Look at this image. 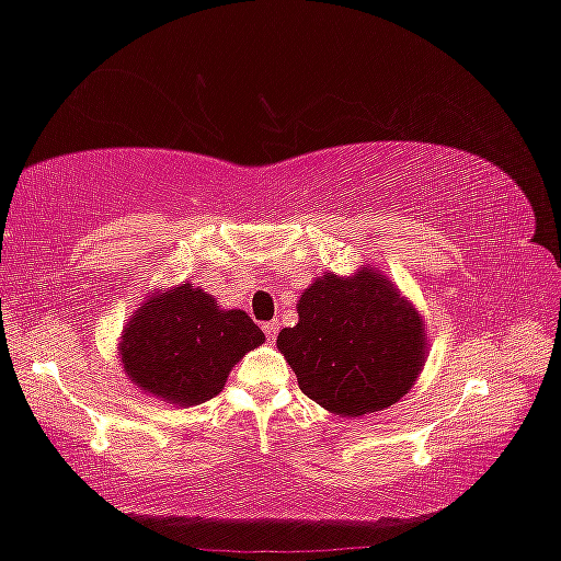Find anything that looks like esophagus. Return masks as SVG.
<instances>
[{
  "label": "esophagus",
  "mask_w": 561,
  "mask_h": 561,
  "mask_svg": "<svg viewBox=\"0 0 561 561\" xmlns=\"http://www.w3.org/2000/svg\"><path fill=\"white\" fill-rule=\"evenodd\" d=\"M262 329H264V334H267V339H270V341L277 339V331H279V324H277V321H264Z\"/></svg>",
  "instance_id": "1"
}]
</instances>
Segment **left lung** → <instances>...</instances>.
Wrapping results in <instances>:
<instances>
[{
	"mask_svg": "<svg viewBox=\"0 0 561 561\" xmlns=\"http://www.w3.org/2000/svg\"><path fill=\"white\" fill-rule=\"evenodd\" d=\"M299 324L277 346L311 401L358 417L411 391L428 354L423 317L378 270L324 272L301 291Z\"/></svg>",
	"mask_w": 561,
	"mask_h": 561,
	"instance_id": "obj_1",
	"label": "left lung"
}]
</instances>
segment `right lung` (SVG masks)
Segmentation results:
<instances>
[{
    "instance_id": "add662e5",
    "label": "right lung",
    "mask_w": 561,
    "mask_h": 561,
    "mask_svg": "<svg viewBox=\"0 0 561 561\" xmlns=\"http://www.w3.org/2000/svg\"><path fill=\"white\" fill-rule=\"evenodd\" d=\"M264 344L262 329L240 309H220L215 297L180 284L156 291L123 329V371L160 401L197 405L215 398L232 366Z\"/></svg>"
}]
</instances>
